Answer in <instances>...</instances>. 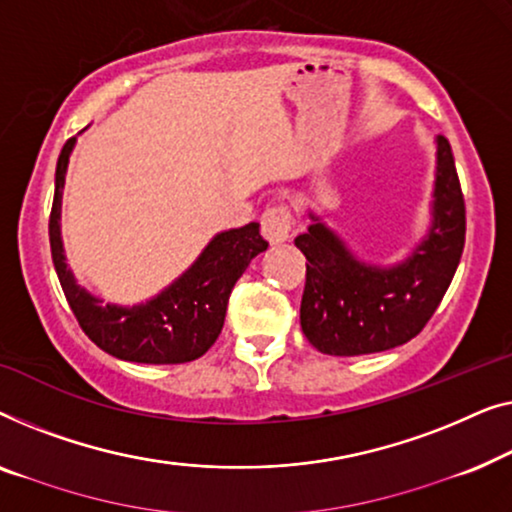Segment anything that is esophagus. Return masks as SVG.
Segmentation results:
<instances>
[{"instance_id":"esophagus-1","label":"esophagus","mask_w":512,"mask_h":512,"mask_svg":"<svg viewBox=\"0 0 512 512\" xmlns=\"http://www.w3.org/2000/svg\"><path fill=\"white\" fill-rule=\"evenodd\" d=\"M262 234L266 236V241L278 246V243H285L292 234V215L290 208L283 204L269 206L262 213Z\"/></svg>"}]
</instances>
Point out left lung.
<instances>
[{"label": "left lung", "mask_w": 512, "mask_h": 512, "mask_svg": "<svg viewBox=\"0 0 512 512\" xmlns=\"http://www.w3.org/2000/svg\"><path fill=\"white\" fill-rule=\"evenodd\" d=\"M308 215V232L294 246L308 259L301 329L313 348L336 357L371 355L420 334L448 292L464 250V194L448 139L436 136L429 229L401 262H362L318 215Z\"/></svg>", "instance_id": "8db88e82"}]
</instances>
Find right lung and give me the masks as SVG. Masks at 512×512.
I'll use <instances>...</instances> for the list:
<instances>
[{"mask_svg": "<svg viewBox=\"0 0 512 512\" xmlns=\"http://www.w3.org/2000/svg\"><path fill=\"white\" fill-rule=\"evenodd\" d=\"M76 136L64 143L55 169V197L50 211V253L60 285L78 325L95 345L109 355L139 364H185L204 355L220 336L236 280L250 259L264 253L269 243L257 222L215 234L169 287L136 306L104 304L78 285L62 246V190Z\"/></svg>", "mask_w": 512, "mask_h": 512, "instance_id": "right-lung-1", "label": "right lung"}]
</instances>
